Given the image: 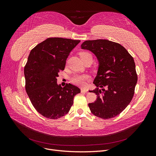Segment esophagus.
Masks as SVG:
<instances>
[{"instance_id": "obj_1", "label": "esophagus", "mask_w": 156, "mask_h": 156, "mask_svg": "<svg viewBox=\"0 0 156 156\" xmlns=\"http://www.w3.org/2000/svg\"><path fill=\"white\" fill-rule=\"evenodd\" d=\"M81 92H82V93H84V94H87V93H88V90H86V89L81 88Z\"/></svg>"}]
</instances>
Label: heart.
Returning <instances> with one entry per match:
<instances>
[{
  "mask_svg": "<svg viewBox=\"0 0 156 156\" xmlns=\"http://www.w3.org/2000/svg\"><path fill=\"white\" fill-rule=\"evenodd\" d=\"M88 56H92L89 53L87 52H81L80 53V56H81V60L84 58ZM89 79V76L87 75H75L73 76L71 79V82L73 84L77 85L79 87H84L86 85L87 81Z\"/></svg>",
  "mask_w": 156,
  "mask_h": 156,
  "instance_id": "obj_1",
  "label": "heart"
}]
</instances>
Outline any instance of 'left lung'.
<instances>
[{"label":"left lung","mask_w":156,"mask_h":156,"mask_svg":"<svg viewBox=\"0 0 156 156\" xmlns=\"http://www.w3.org/2000/svg\"><path fill=\"white\" fill-rule=\"evenodd\" d=\"M81 49L92 52L99 62L93 83L97 88L89 91L96 94L97 100L88 103L90 110L102 119L119 115L134 95L137 75L133 58L123 46L107 40H87Z\"/></svg>","instance_id":"obj_1"}]
</instances>
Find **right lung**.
Here are the masks:
<instances>
[{
    "mask_svg": "<svg viewBox=\"0 0 156 156\" xmlns=\"http://www.w3.org/2000/svg\"><path fill=\"white\" fill-rule=\"evenodd\" d=\"M80 40L49 37L33 48L24 68L25 89L32 105L40 114L58 119L69 111L74 96L81 92L77 87L57 84L70 52Z\"/></svg>",
    "mask_w": 156,
    "mask_h": 156,
    "instance_id": "1",
    "label": "right lung"
}]
</instances>
